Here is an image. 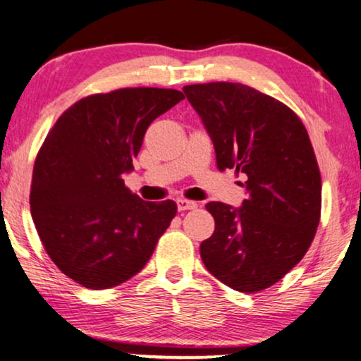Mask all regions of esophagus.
Masks as SVG:
<instances>
[{
	"mask_svg": "<svg viewBox=\"0 0 361 361\" xmlns=\"http://www.w3.org/2000/svg\"><path fill=\"white\" fill-rule=\"evenodd\" d=\"M198 204L195 202H188L185 198H179L177 200V209L179 212H187V209H195Z\"/></svg>",
	"mask_w": 361,
	"mask_h": 361,
	"instance_id": "1",
	"label": "esophagus"
}]
</instances>
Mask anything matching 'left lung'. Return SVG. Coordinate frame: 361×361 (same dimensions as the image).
<instances>
[{"label": "left lung", "mask_w": 361, "mask_h": 361, "mask_svg": "<svg viewBox=\"0 0 361 361\" xmlns=\"http://www.w3.org/2000/svg\"><path fill=\"white\" fill-rule=\"evenodd\" d=\"M212 138L218 169L245 176L240 208L209 202L213 235L200 255L238 292L268 289L295 266L319 224L321 176L308 132L284 103L231 82L182 88Z\"/></svg>", "instance_id": "left-lung-1"}]
</instances>
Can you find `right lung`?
I'll list each match as a JSON object with an SVG mask.
<instances>
[{
  "mask_svg": "<svg viewBox=\"0 0 361 361\" xmlns=\"http://www.w3.org/2000/svg\"><path fill=\"white\" fill-rule=\"evenodd\" d=\"M184 99L171 88H121L66 109L37 154L33 224L49 258L87 289L140 273L177 213L173 200L143 202L124 185L148 126Z\"/></svg>",
  "mask_w": 361,
  "mask_h": 361,
  "instance_id": "right-lung-1",
  "label": "right lung"
}]
</instances>
